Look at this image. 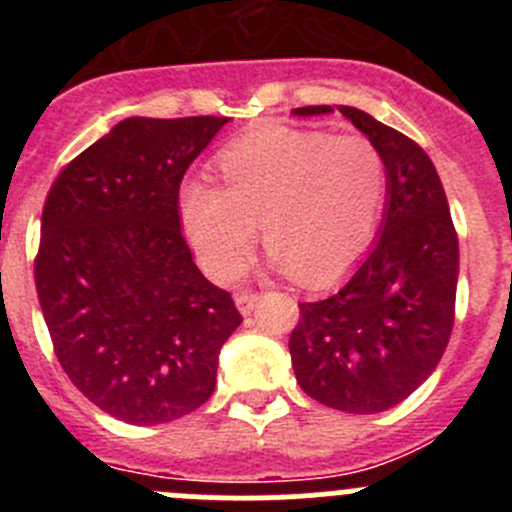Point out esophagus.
I'll return each instance as SVG.
<instances>
[{"label":"esophagus","mask_w":512,"mask_h":512,"mask_svg":"<svg viewBox=\"0 0 512 512\" xmlns=\"http://www.w3.org/2000/svg\"><path fill=\"white\" fill-rule=\"evenodd\" d=\"M260 302V294L257 292H237L235 294V304L242 314H250L255 309V304Z\"/></svg>","instance_id":"esophagus-1"}]
</instances>
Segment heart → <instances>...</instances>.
Instances as JSON below:
<instances>
[{
	"mask_svg": "<svg viewBox=\"0 0 512 512\" xmlns=\"http://www.w3.org/2000/svg\"><path fill=\"white\" fill-rule=\"evenodd\" d=\"M223 183L188 180L180 218L200 267L230 282L250 262L257 223L272 260L302 285L347 272L369 247L386 198V168L364 136L265 131L218 160Z\"/></svg>",
	"mask_w": 512,
	"mask_h": 512,
	"instance_id": "1",
	"label": "heart"
}]
</instances>
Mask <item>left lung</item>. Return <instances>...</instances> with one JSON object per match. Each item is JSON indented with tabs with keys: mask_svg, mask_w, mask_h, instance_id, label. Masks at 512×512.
Listing matches in <instances>:
<instances>
[{
	"mask_svg": "<svg viewBox=\"0 0 512 512\" xmlns=\"http://www.w3.org/2000/svg\"><path fill=\"white\" fill-rule=\"evenodd\" d=\"M294 116L332 106L294 108ZM386 168V213L374 250L332 297L299 304L289 337L304 394L347 414H379L431 376L456 317L458 235L441 178L418 143L369 113L339 106Z\"/></svg>",
	"mask_w": 512,
	"mask_h": 512,
	"instance_id": "1",
	"label": "left lung"
}]
</instances>
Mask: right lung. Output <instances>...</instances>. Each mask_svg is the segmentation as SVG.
Returning a JSON list of instances; mask_svg holds the SVG:
<instances>
[{"mask_svg":"<svg viewBox=\"0 0 512 512\" xmlns=\"http://www.w3.org/2000/svg\"><path fill=\"white\" fill-rule=\"evenodd\" d=\"M230 118L116 123L51 185L34 262L54 354L108 416L168 423L213 396L242 317L193 262L180 180Z\"/></svg>","mask_w":512,"mask_h":512,"instance_id":"obj_1","label":"right lung"}]
</instances>
